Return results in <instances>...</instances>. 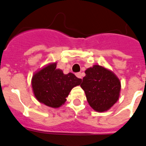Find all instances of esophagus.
Wrapping results in <instances>:
<instances>
[{
	"label": "esophagus",
	"instance_id": "obj_1",
	"mask_svg": "<svg viewBox=\"0 0 146 146\" xmlns=\"http://www.w3.org/2000/svg\"><path fill=\"white\" fill-rule=\"evenodd\" d=\"M76 76H77L78 78L80 79H82V74L81 72H78V73H76Z\"/></svg>",
	"mask_w": 146,
	"mask_h": 146
}]
</instances>
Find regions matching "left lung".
Here are the masks:
<instances>
[{"label": "left lung", "instance_id": "8db88e82", "mask_svg": "<svg viewBox=\"0 0 146 146\" xmlns=\"http://www.w3.org/2000/svg\"><path fill=\"white\" fill-rule=\"evenodd\" d=\"M85 74L80 86L90 106L99 112L110 109L119 96V80L113 72L99 65L87 69Z\"/></svg>", "mask_w": 146, "mask_h": 146}]
</instances>
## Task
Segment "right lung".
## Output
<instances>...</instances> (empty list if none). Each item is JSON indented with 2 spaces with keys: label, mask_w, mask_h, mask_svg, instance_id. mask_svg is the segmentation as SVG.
Returning a JSON list of instances; mask_svg holds the SVG:
<instances>
[{
  "label": "right lung",
  "mask_w": 146,
  "mask_h": 146,
  "mask_svg": "<svg viewBox=\"0 0 146 146\" xmlns=\"http://www.w3.org/2000/svg\"><path fill=\"white\" fill-rule=\"evenodd\" d=\"M81 82L82 79L72 73L64 74L61 69H56V63H54L34 74L32 86L37 101L48 106L58 108L66 101L71 90Z\"/></svg>",
  "instance_id": "1"
}]
</instances>
